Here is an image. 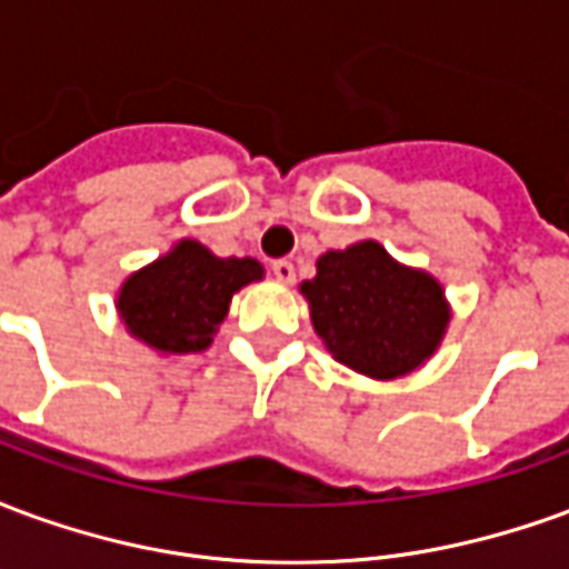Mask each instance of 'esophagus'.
Wrapping results in <instances>:
<instances>
[{
    "label": "esophagus",
    "mask_w": 569,
    "mask_h": 569,
    "mask_svg": "<svg viewBox=\"0 0 569 569\" xmlns=\"http://www.w3.org/2000/svg\"><path fill=\"white\" fill-rule=\"evenodd\" d=\"M271 271H273V277L280 280V283H292V280H296V264H292V261H289V259H277V261H273Z\"/></svg>",
    "instance_id": "esophagus-1"
}]
</instances>
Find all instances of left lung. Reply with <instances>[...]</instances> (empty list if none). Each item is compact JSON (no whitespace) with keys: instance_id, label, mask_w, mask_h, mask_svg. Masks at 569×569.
Segmentation results:
<instances>
[{"instance_id":"1","label":"left lung","mask_w":569,"mask_h":569,"mask_svg":"<svg viewBox=\"0 0 569 569\" xmlns=\"http://www.w3.org/2000/svg\"><path fill=\"white\" fill-rule=\"evenodd\" d=\"M301 292L326 350L371 378L418 369L448 326L441 286L396 264L375 240L326 252Z\"/></svg>"}]
</instances>
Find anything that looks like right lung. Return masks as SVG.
<instances>
[{
    "instance_id": "add662e5",
    "label": "right lung",
    "mask_w": 569,
    "mask_h": 569,
    "mask_svg": "<svg viewBox=\"0 0 569 569\" xmlns=\"http://www.w3.org/2000/svg\"><path fill=\"white\" fill-rule=\"evenodd\" d=\"M261 277L256 259H216L194 240L121 286L118 310L130 332L163 353H198L210 345L240 286Z\"/></svg>"
}]
</instances>
